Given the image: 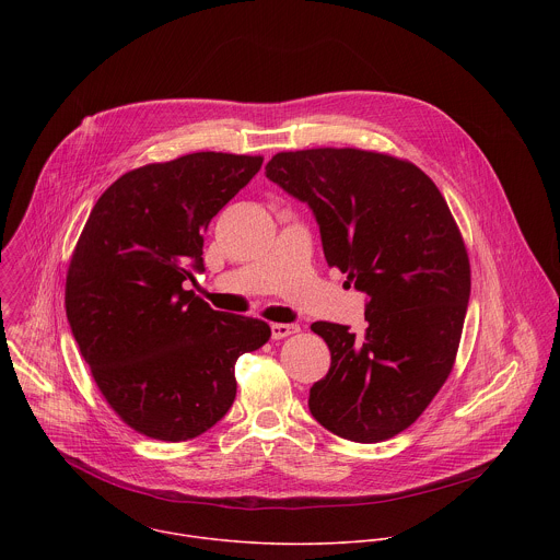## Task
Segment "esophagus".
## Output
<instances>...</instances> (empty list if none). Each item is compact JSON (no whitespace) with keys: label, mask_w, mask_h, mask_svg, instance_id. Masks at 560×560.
<instances>
[{"label":"esophagus","mask_w":560,"mask_h":560,"mask_svg":"<svg viewBox=\"0 0 560 560\" xmlns=\"http://www.w3.org/2000/svg\"><path fill=\"white\" fill-rule=\"evenodd\" d=\"M270 332H272V339H285L290 335H296L299 326L296 324H272Z\"/></svg>","instance_id":"1"}]
</instances>
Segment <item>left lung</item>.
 <instances>
[{
	"mask_svg": "<svg viewBox=\"0 0 560 560\" xmlns=\"http://www.w3.org/2000/svg\"><path fill=\"white\" fill-rule=\"evenodd\" d=\"M266 177L312 210L328 266L365 292L363 335L316 322L328 374L307 408L326 430L378 443L410 428L452 372L469 261L434 182L410 162L357 148L275 154Z\"/></svg>",
	"mask_w": 560,
	"mask_h": 560,
	"instance_id": "left-lung-1",
	"label": "left lung"
}]
</instances>
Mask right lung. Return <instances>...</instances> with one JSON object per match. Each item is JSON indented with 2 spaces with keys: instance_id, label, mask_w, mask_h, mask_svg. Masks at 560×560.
<instances>
[{
  "instance_id": "add662e5",
  "label": "right lung",
  "mask_w": 560,
  "mask_h": 560,
  "mask_svg": "<svg viewBox=\"0 0 560 560\" xmlns=\"http://www.w3.org/2000/svg\"><path fill=\"white\" fill-rule=\"evenodd\" d=\"M261 156L192 152L121 175L95 203L70 259L66 316L108 406L139 434L188 441L225 417L236 359L266 322L212 310L184 290L203 272L210 219Z\"/></svg>"
}]
</instances>
